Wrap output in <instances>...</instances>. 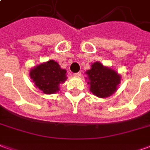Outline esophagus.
<instances>
[{
    "label": "esophagus",
    "mask_w": 150,
    "mask_h": 150,
    "mask_svg": "<svg viewBox=\"0 0 150 150\" xmlns=\"http://www.w3.org/2000/svg\"><path fill=\"white\" fill-rule=\"evenodd\" d=\"M81 76V72H78V73H75L74 74V77H76V78H79Z\"/></svg>",
    "instance_id": "obj_1"
}]
</instances>
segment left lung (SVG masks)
<instances>
[{"instance_id":"1","label":"left lung","mask_w":150,"mask_h":150,"mask_svg":"<svg viewBox=\"0 0 150 150\" xmlns=\"http://www.w3.org/2000/svg\"><path fill=\"white\" fill-rule=\"evenodd\" d=\"M88 77L90 91L99 98H107L112 96L120 83L121 76L118 72L101 62H95L91 69L85 72Z\"/></svg>"}]
</instances>
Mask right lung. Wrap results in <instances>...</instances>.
<instances>
[{"label":"right lung","mask_w":150,"mask_h":150,"mask_svg":"<svg viewBox=\"0 0 150 150\" xmlns=\"http://www.w3.org/2000/svg\"><path fill=\"white\" fill-rule=\"evenodd\" d=\"M30 77L40 91L44 94H54L60 90L59 84L67 80V71L54 60L40 63L30 71Z\"/></svg>","instance_id":"obj_1"}]
</instances>
